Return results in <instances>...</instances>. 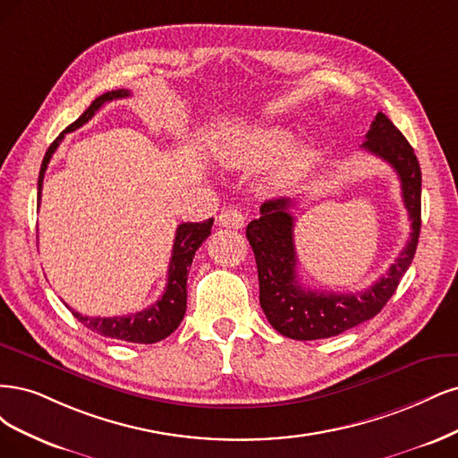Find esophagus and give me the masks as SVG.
Masks as SVG:
<instances>
[{"label": "esophagus", "instance_id": "obj_1", "mask_svg": "<svg viewBox=\"0 0 458 458\" xmlns=\"http://www.w3.org/2000/svg\"><path fill=\"white\" fill-rule=\"evenodd\" d=\"M218 225L225 226V228H243L245 226V216L242 215V211H238L235 208H230V209H225L223 213L218 215Z\"/></svg>", "mask_w": 458, "mask_h": 458}]
</instances>
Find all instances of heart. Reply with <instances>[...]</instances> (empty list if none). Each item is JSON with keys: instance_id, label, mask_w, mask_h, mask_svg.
<instances>
[{"instance_id": "1", "label": "heart", "mask_w": 458, "mask_h": 458, "mask_svg": "<svg viewBox=\"0 0 458 458\" xmlns=\"http://www.w3.org/2000/svg\"><path fill=\"white\" fill-rule=\"evenodd\" d=\"M291 139H293V132L282 125L264 127L250 132V135L242 142L233 144L225 156L228 159V164L238 165V167L264 164V161H268L276 157L279 152H284L291 144ZM314 157L316 154L308 148L293 154L287 164L279 169L276 181L279 184H291L297 179H301V176L308 171V167L312 165Z\"/></svg>"}]
</instances>
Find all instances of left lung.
I'll return each instance as SVG.
<instances>
[{
  "mask_svg": "<svg viewBox=\"0 0 458 458\" xmlns=\"http://www.w3.org/2000/svg\"><path fill=\"white\" fill-rule=\"evenodd\" d=\"M363 148L385 159L402 182V198L411 220V238L394 260L386 276L361 293H329L301 287L297 279V250H294L289 213L291 199H270L260 205V218L247 225V240L253 247L260 306L270 326L294 341H316L341 335L360 323L375 318L395 293L400 279L415 257L420 233V165L407 139L388 117L378 112L367 131Z\"/></svg>",
  "mask_w": 458,
  "mask_h": 458,
  "instance_id": "obj_1",
  "label": "left lung"
}]
</instances>
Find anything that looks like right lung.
<instances>
[{"label": "right lung", "mask_w": 458, "mask_h": 458, "mask_svg": "<svg viewBox=\"0 0 458 458\" xmlns=\"http://www.w3.org/2000/svg\"><path fill=\"white\" fill-rule=\"evenodd\" d=\"M129 95L131 93L127 89H117V91H108L105 95L97 97L91 102V106L53 140V144L46 152V157L41 161L39 179H38V199H41V186H43V176H46V169L49 165L55 150L58 148V144L63 142L66 132L76 131L81 125H85L102 108V105H106V102L125 98ZM211 226H213V218L203 220V223H184L176 228L169 272H167V285L164 294H161V299L154 302L150 308L140 310L137 314L114 316V318H91V316H83L76 312V310H72L68 304L66 308L73 314V318L83 323L87 329H91L100 336L117 338V341L137 343V344H154V343L164 341L165 336H169L176 327L181 326V321L184 318L188 272L191 267V260H194L196 250L205 240L209 238Z\"/></svg>", "instance_id": "right-lung-1"}]
</instances>
